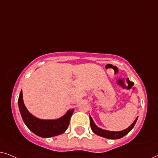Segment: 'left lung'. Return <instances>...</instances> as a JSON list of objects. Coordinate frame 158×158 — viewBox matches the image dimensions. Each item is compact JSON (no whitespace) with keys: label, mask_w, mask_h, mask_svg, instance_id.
I'll return each instance as SVG.
<instances>
[{"label":"left lung","mask_w":158,"mask_h":158,"mask_svg":"<svg viewBox=\"0 0 158 158\" xmlns=\"http://www.w3.org/2000/svg\"><path fill=\"white\" fill-rule=\"evenodd\" d=\"M138 117L135 120L132 124H131L130 126H129L128 128L124 129V130L119 131H108V130H104V129H102L99 128L95 124L94 120L92 119V118L90 117V127H91L92 131H94L95 134H96L97 135L101 136V137H103L104 138H107V139H120L128 134L129 131H130L131 129H133V127H135V125L137 122Z\"/></svg>","instance_id":"obj_1"}]
</instances>
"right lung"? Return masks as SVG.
I'll list each match as a JSON object with an SVG mask.
<instances>
[{
  "label": "right lung",
  "instance_id": "1",
  "mask_svg": "<svg viewBox=\"0 0 158 158\" xmlns=\"http://www.w3.org/2000/svg\"><path fill=\"white\" fill-rule=\"evenodd\" d=\"M18 104L21 117L27 127L36 135L41 137H52L61 135L68 129L70 124V117L74 109L69 110L61 118L55 120L40 119L30 114L26 108L23 101L22 90L19 95Z\"/></svg>",
  "mask_w": 158,
  "mask_h": 158
}]
</instances>
